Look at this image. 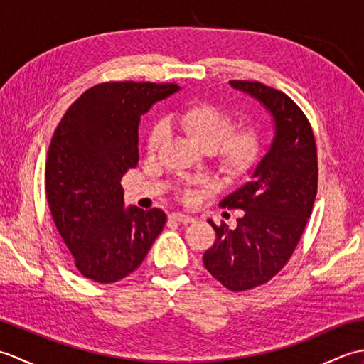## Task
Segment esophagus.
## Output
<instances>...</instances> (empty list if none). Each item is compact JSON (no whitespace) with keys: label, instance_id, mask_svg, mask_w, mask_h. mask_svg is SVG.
Returning a JSON list of instances; mask_svg holds the SVG:
<instances>
[{"label":"esophagus","instance_id":"34e87169","mask_svg":"<svg viewBox=\"0 0 364 364\" xmlns=\"http://www.w3.org/2000/svg\"><path fill=\"white\" fill-rule=\"evenodd\" d=\"M170 218H172L176 222L184 223V225H188V223L194 222V218H191V215H186V214H181V213H173L172 215H170Z\"/></svg>","mask_w":364,"mask_h":364}]
</instances>
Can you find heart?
<instances>
[{"instance_id":"obj_1","label":"heart","mask_w":364,"mask_h":364,"mask_svg":"<svg viewBox=\"0 0 364 364\" xmlns=\"http://www.w3.org/2000/svg\"><path fill=\"white\" fill-rule=\"evenodd\" d=\"M197 149L211 154L215 167L220 173L230 178L247 175L257 164L262 137L252 125L236 127L231 114L213 103H194L172 117ZM164 142V128L154 125L146 141V151L154 156ZM184 200H192L191 192H183Z\"/></svg>"}]
</instances>
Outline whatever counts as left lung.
<instances>
[{
	"mask_svg": "<svg viewBox=\"0 0 364 364\" xmlns=\"http://www.w3.org/2000/svg\"><path fill=\"white\" fill-rule=\"evenodd\" d=\"M230 84L259 100L275 120L274 142L253 180L220 202L244 211L236 228L210 220L215 241L203 264L227 289L242 292L267 283L292 257L313 211L319 168L310 122L288 95L259 81Z\"/></svg>",
	"mask_w": 364,
	"mask_h": 364,
	"instance_id": "8db88e82",
	"label": "left lung"
}]
</instances>
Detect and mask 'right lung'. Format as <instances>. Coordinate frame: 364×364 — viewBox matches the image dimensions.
Segmentation results:
<instances>
[{"label":"right lung","instance_id":"obj_1","mask_svg":"<svg viewBox=\"0 0 364 364\" xmlns=\"http://www.w3.org/2000/svg\"><path fill=\"white\" fill-rule=\"evenodd\" d=\"M178 89L173 82L97 84L54 129L46 200L76 269L89 280L107 284L134 272L166 225L158 208H123L120 181L137 166L141 115Z\"/></svg>","mask_w":364,"mask_h":364}]
</instances>
